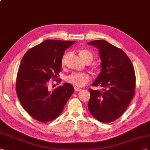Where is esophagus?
I'll return each instance as SVG.
<instances>
[{"instance_id":"esophagus-1","label":"esophagus","mask_w":150,"mask_h":150,"mask_svg":"<svg viewBox=\"0 0 150 150\" xmlns=\"http://www.w3.org/2000/svg\"><path fill=\"white\" fill-rule=\"evenodd\" d=\"M74 90H75V92H79V91H81V88H78L77 87H74Z\"/></svg>"}]
</instances>
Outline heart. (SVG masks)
Returning <instances> with one entry per match:
<instances>
[{
	"label": "heart",
	"mask_w": 150,
	"mask_h": 150,
	"mask_svg": "<svg viewBox=\"0 0 150 150\" xmlns=\"http://www.w3.org/2000/svg\"><path fill=\"white\" fill-rule=\"evenodd\" d=\"M79 54L85 62L88 59H91L92 60L93 59V55L92 53L88 50H81L79 52ZM63 62L64 59H63L62 63H63ZM66 80L68 83H71L75 87H82L91 80V76L87 73H73V74L67 76Z\"/></svg>",
	"instance_id": "b5f03b06"
}]
</instances>
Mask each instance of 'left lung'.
Wrapping results in <instances>:
<instances>
[{"mask_svg": "<svg viewBox=\"0 0 150 150\" xmlns=\"http://www.w3.org/2000/svg\"><path fill=\"white\" fill-rule=\"evenodd\" d=\"M99 50L101 71L92 86L102 91L89 89L90 113L98 121L110 122L126 110L134 97L136 76L130 59L124 51L105 40L87 43Z\"/></svg>", "mask_w": 150, "mask_h": 150, "instance_id": "1", "label": "left lung"}]
</instances>
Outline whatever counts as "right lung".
<instances>
[{"label":"right lung","instance_id":"1","mask_svg":"<svg viewBox=\"0 0 150 150\" xmlns=\"http://www.w3.org/2000/svg\"><path fill=\"white\" fill-rule=\"evenodd\" d=\"M75 41L48 40L29 50L21 59L16 80V92L23 108L36 120L47 122L58 117L74 92L64 83L50 91L48 83L62 70L65 51Z\"/></svg>","mask_w":150,"mask_h":150}]
</instances>
